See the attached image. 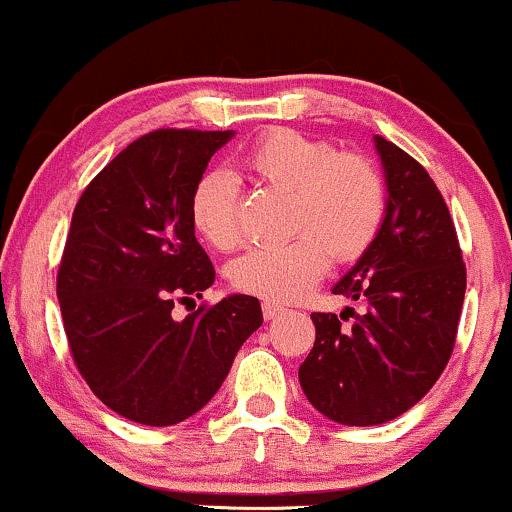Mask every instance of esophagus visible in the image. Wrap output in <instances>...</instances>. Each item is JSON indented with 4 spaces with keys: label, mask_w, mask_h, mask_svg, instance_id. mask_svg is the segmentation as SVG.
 Here are the masks:
<instances>
[{
    "label": "esophagus",
    "mask_w": 512,
    "mask_h": 512,
    "mask_svg": "<svg viewBox=\"0 0 512 512\" xmlns=\"http://www.w3.org/2000/svg\"><path fill=\"white\" fill-rule=\"evenodd\" d=\"M281 313H284V308H281V305L269 303V301L262 303V315H264V320H274V317H279Z\"/></svg>",
    "instance_id": "1"
}]
</instances>
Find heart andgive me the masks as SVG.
I'll list each match as a JSON object with an SVG mask.
<instances>
[{
	"mask_svg": "<svg viewBox=\"0 0 512 512\" xmlns=\"http://www.w3.org/2000/svg\"><path fill=\"white\" fill-rule=\"evenodd\" d=\"M245 170L257 185L291 192L284 245L257 248L238 257L231 284L269 303H289L308 293L334 262H354L380 236L387 190L373 163L342 154L337 146L293 129H274L250 146ZM187 214L209 248L240 243V187L226 170H207L190 192Z\"/></svg>",
	"mask_w": 512,
	"mask_h": 512,
	"instance_id": "b5f03b06",
	"label": "heart"
}]
</instances>
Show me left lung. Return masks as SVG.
<instances>
[{"label": "left lung", "mask_w": 512, "mask_h": 512, "mask_svg": "<svg viewBox=\"0 0 512 512\" xmlns=\"http://www.w3.org/2000/svg\"><path fill=\"white\" fill-rule=\"evenodd\" d=\"M387 182L380 236L334 293L366 303L313 313L315 344L298 380L310 404L344 426L397 419L431 390L455 349L467 269L443 195L416 158L375 137ZM354 313V308H346Z\"/></svg>", "instance_id": "left-lung-1"}]
</instances>
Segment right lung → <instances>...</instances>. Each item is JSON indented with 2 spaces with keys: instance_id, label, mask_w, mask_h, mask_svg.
<instances>
[{
  "instance_id": "add662e5",
  "label": "right lung",
  "mask_w": 512,
  "mask_h": 512,
  "mask_svg": "<svg viewBox=\"0 0 512 512\" xmlns=\"http://www.w3.org/2000/svg\"><path fill=\"white\" fill-rule=\"evenodd\" d=\"M231 137V129H154L88 182L74 207L57 269L64 334L93 395L137 424L173 426L197 414L262 325L260 301L240 293L195 310L216 272L187 204ZM175 304L193 313L175 321Z\"/></svg>"
}]
</instances>
